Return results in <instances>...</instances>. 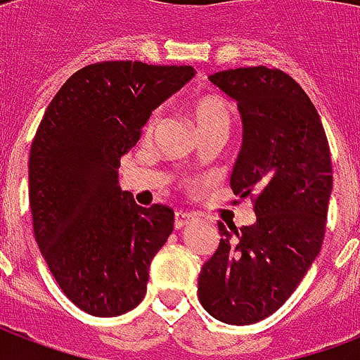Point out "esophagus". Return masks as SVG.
<instances>
[{"mask_svg": "<svg viewBox=\"0 0 360 360\" xmlns=\"http://www.w3.org/2000/svg\"><path fill=\"white\" fill-rule=\"evenodd\" d=\"M192 220H194V214L185 213V211H177V213H175L174 226L177 228V230H181V228H185V226L191 224Z\"/></svg>", "mask_w": 360, "mask_h": 360, "instance_id": "esophagus-1", "label": "esophagus"}]
</instances>
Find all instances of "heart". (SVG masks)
<instances>
[{
    "mask_svg": "<svg viewBox=\"0 0 360 360\" xmlns=\"http://www.w3.org/2000/svg\"><path fill=\"white\" fill-rule=\"evenodd\" d=\"M191 115L200 136L213 134V132L228 134L231 127L230 104L220 95H205V97L198 98L196 103L192 104ZM158 121H160V112L155 110L146 123V134H151L153 130L157 129Z\"/></svg>",
    "mask_w": 360,
    "mask_h": 360,
    "instance_id": "obj_1",
    "label": "heart"
}]
</instances>
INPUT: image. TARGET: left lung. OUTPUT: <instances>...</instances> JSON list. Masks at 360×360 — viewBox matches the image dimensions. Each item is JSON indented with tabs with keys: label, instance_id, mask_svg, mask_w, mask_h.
I'll use <instances>...</instances> for the list:
<instances>
[{
	"label": "left lung",
	"instance_id": "1",
	"mask_svg": "<svg viewBox=\"0 0 360 360\" xmlns=\"http://www.w3.org/2000/svg\"><path fill=\"white\" fill-rule=\"evenodd\" d=\"M237 101L243 146L230 177L256 222H219V248L198 278L202 307L222 323L274 314L321 250L333 191L329 141L312 101L280 69L240 67L209 76Z\"/></svg>",
	"mask_w": 360,
	"mask_h": 360
}]
</instances>
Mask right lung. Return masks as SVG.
I'll return each instance as SVG.
<instances>
[{"label": "right lung", "instance_id": "obj_1", "mask_svg": "<svg viewBox=\"0 0 360 360\" xmlns=\"http://www.w3.org/2000/svg\"><path fill=\"white\" fill-rule=\"evenodd\" d=\"M191 65L103 61L70 76L48 104L30 153L35 240L63 293L112 318L138 307L149 265L174 230L166 205L121 191L120 160L158 104L191 80Z\"/></svg>", "mask_w": 360, "mask_h": 360}]
</instances>
